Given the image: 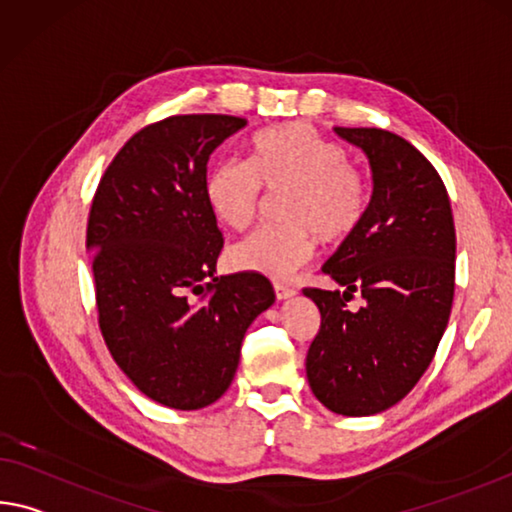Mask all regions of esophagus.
<instances>
[{"label": "esophagus", "instance_id": "obj_1", "mask_svg": "<svg viewBox=\"0 0 512 512\" xmlns=\"http://www.w3.org/2000/svg\"><path fill=\"white\" fill-rule=\"evenodd\" d=\"M296 296V289L285 287V285H275V298L278 300H291Z\"/></svg>", "mask_w": 512, "mask_h": 512}]
</instances>
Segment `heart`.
Wrapping results in <instances>:
<instances>
[{
    "label": "heart",
    "instance_id": "b5f03b06",
    "mask_svg": "<svg viewBox=\"0 0 512 512\" xmlns=\"http://www.w3.org/2000/svg\"><path fill=\"white\" fill-rule=\"evenodd\" d=\"M265 196H285L282 230H259L227 250L234 271L285 282L310 262L316 241L351 239L369 207L367 177L346 161L342 145L307 123H285L257 134L248 164L221 161L207 173L205 200L230 230H246Z\"/></svg>",
    "mask_w": 512,
    "mask_h": 512
}]
</instances>
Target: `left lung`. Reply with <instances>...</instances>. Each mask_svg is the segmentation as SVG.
<instances>
[{"label": "left lung", "mask_w": 512, "mask_h": 512, "mask_svg": "<svg viewBox=\"0 0 512 512\" xmlns=\"http://www.w3.org/2000/svg\"><path fill=\"white\" fill-rule=\"evenodd\" d=\"M364 152L371 200L351 239L323 264L344 294L305 289L321 312L305 371L316 399L344 417L378 415L419 383L446 330L456 282V227L424 154L376 127H335ZM360 290L365 305L345 310Z\"/></svg>", "instance_id": "obj_1"}]
</instances>
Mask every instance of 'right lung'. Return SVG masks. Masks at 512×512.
<instances>
[{
    "label": "right lung",
    "mask_w": 512,
    "mask_h": 512,
    "mask_svg": "<svg viewBox=\"0 0 512 512\" xmlns=\"http://www.w3.org/2000/svg\"><path fill=\"white\" fill-rule=\"evenodd\" d=\"M246 125L202 113L141 129L109 164L88 216L104 342L136 389L166 408L221 399L246 330L275 303L262 275L216 278L223 237L205 200L207 161Z\"/></svg>",
    "instance_id": "obj_1"
}]
</instances>
